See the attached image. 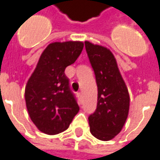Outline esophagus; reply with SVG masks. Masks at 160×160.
Instances as JSON below:
<instances>
[{
    "instance_id": "1",
    "label": "esophagus",
    "mask_w": 160,
    "mask_h": 160,
    "mask_svg": "<svg viewBox=\"0 0 160 160\" xmlns=\"http://www.w3.org/2000/svg\"><path fill=\"white\" fill-rule=\"evenodd\" d=\"M77 95H78L79 99H80V100H81V98H82V93H81V92H78V93H77Z\"/></svg>"
}]
</instances>
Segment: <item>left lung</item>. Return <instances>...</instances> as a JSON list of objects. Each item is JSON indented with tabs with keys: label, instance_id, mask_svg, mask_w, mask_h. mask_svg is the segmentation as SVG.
<instances>
[{
	"label": "left lung",
	"instance_id": "obj_1",
	"mask_svg": "<svg viewBox=\"0 0 160 160\" xmlns=\"http://www.w3.org/2000/svg\"><path fill=\"white\" fill-rule=\"evenodd\" d=\"M96 77L97 109L88 118L90 132L101 141H110L123 128L129 111V94L111 50L85 41Z\"/></svg>",
	"mask_w": 160,
	"mask_h": 160
}]
</instances>
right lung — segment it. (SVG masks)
I'll use <instances>...</instances> for the list:
<instances>
[{"instance_id": "add662e5", "label": "right lung", "mask_w": 160, "mask_h": 160, "mask_svg": "<svg viewBox=\"0 0 160 160\" xmlns=\"http://www.w3.org/2000/svg\"><path fill=\"white\" fill-rule=\"evenodd\" d=\"M83 47L80 41L49 43L26 83L25 98L28 114L44 134L54 135L65 131L79 112L80 107L64 71L76 61Z\"/></svg>"}]
</instances>
